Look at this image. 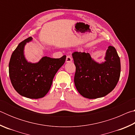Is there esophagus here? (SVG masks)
I'll list each match as a JSON object with an SVG mask.
<instances>
[{"label":"esophagus","instance_id":"1","mask_svg":"<svg viewBox=\"0 0 135 135\" xmlns=\"http://www.w3.org/2000/svg\"><path fill=\"white\" fill-rule=\"evenodd\" d=\"M72 62V58L70 55H67V58H66V62Z\"/></svg>","mask_w":135,"mask_h":135}]
</instances>
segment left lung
<instances>
[{
  "mask_svg": "<svg viewBox=\"0 0 135 135\" xmlns=\"http://www.w3.org/2000/svg\"><path fill=\"white\" fill-rule=\"evenodd\" d=\"M76 73L74 84L80 94L89 99L108 95L117 85L120 79V59L115 47L109 46L105 60L98 63L89 53L74 52L72 54Z\"/></svg>",
  "mask_w": 135,
  "mask_h": 135,
  "instance_id": "obj_1",
  "label": "left lung"
}]
</instances>
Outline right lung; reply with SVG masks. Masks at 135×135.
<instances>
[{"label":"right lung","instance_id":"right-lung-1","mask_svg":"<svg viewBox=\"0 0 135 135\" xmlns=\"http://www.w3.org/2000/svg\"><path fill=\"white\" fill-rule=\"evenodd\" d=\"M30 37L18 45L9 63V74L13 88L22 97L30 99L44 97L49 92L55 75L64 64L66 56L60 58L44 56L36 63L28 62L24 50Z\"/></svg>","mask_w":135,"mask_h":135}]
</instances>
